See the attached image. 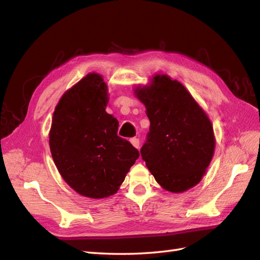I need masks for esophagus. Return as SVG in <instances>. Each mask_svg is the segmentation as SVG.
Segmentation results:
<instances>
[{"mask_svg": "<svg viewBox=\"0 0 260 260\" xmlns=\"http://www.w3.org/2000/svg\"><path fill=\"white\" fill-rule=\"evenodd\" d=\"M130 143L133 146H135L136 148H139V146H140V140L138 138H132V139H130Z\"/></svg>", "mask_w": 260, "mask_h": 260, "instance_id": "esophagus-1", "label": "esophagus"}]
</instances>
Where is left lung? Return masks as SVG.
<instances>
[{"instance_id":"8db88e82","label":"left lung","mask_w":260,"mask_h":260,"mask_svg":"<svg viewBox=\"0 0 260 260\" xmlns=\"http://www.w3.org/2000/svg\"><path fill=\"white\" fill-rule=\"evenodd\" d=\"M135 95L151 122L141 148L149 172L164 190L182 193L200 183L215 153L211 121L185 86L167 75L138 85Z\"/></svg>"}]
</instances>
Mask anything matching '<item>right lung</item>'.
<instances>
[{"label": "right lung", "mask_w": 260, "mask_h": 260, "mask_svg": "<svg viewBox=\"0 0 260 260\" xmlns=\"http://www.w3.org/2000/svg\"><path fill=\"white\" fill-rule=\"evenodd\" d=\"M103 77L90 73L67 90L55 107L49 143L65 182L85 198L104 199L119 190L139 151L117 136L118 120L107 114Z\"/></svg>", "instance_id": "right-lung-1"}]
</instances>
